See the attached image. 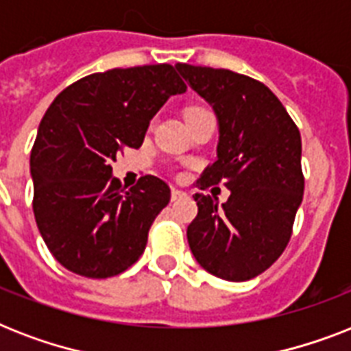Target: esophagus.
<instances>
[{"label":"esophagus","mask_w":351,"mask_h":351,"mask_svg":"<svg viewBox=\"0 0 351 351\" xmlns=\"http://www.w3.org/2000/svg\"><path fill=\"white\" fill-rule=\"evenodd\" d=\"M186 197H187L186 191H182V189H175V187H173V191H171V200H173V202H176V200H182V198H186Z\"/></svg>","instance_id":"34e87169"}]
</instances>
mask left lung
<instances>
[{
  "instance_id": "obj_1",
  "label": "left lung",
  "mask_w": 351,
  "mask_h": 351,
  "mask_svg": "<svg viewBox=\"0 0 351 351\" xmlns=\"http://www.w3.org/2000/svg\"><path fill=\"white\" fill-rule=\"evenodd\" d=\"M219 120L217 162L204 169L200 189L224 184L228 202L195 193L197 219L187 242L200 266L231 282L261 275L282 255L304 195L302 142L277 96L256 80L228 69L176 63Z\"/></svg>"
}]
</instances>
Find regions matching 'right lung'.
Instances as JSON below:
<instances>
[{
  "label": "right lung",
  "instance_id": "obj_1",
  "mask_svg": "<svg viewBox=\"0 0 351 351\" xmlns=\"http://www.w3.org/2000/svg\"><path fill=\"white\" fill-rule=\"evenodd\" d=\"M186 89L167 63L111 69L69 85L47 109L30 153L32 209L69 271L114 277L140 258L171 189L153 175L125 189L111 162L121 149L140 147L151 118Z\"/></svg>",
  "mask_w": 351,
  "mask_h": 351
}]
</instances>
